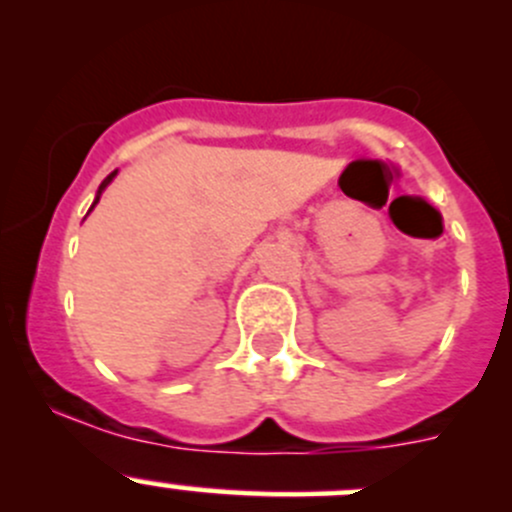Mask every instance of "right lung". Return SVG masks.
Listing matches in <instances>:
<instances>
[{"mask_svg":"<svg viewBox=\"0 0 512 512\" xmlns=\"http://www.w3.org/2000/svg\"><path fill=\"white\" fill-rule=\"evenodd\" d=\"M113 175H116V170H113V173L111 175H106V180H103V183L101 185H98V195H96V200H94V205L98 203V198H101V193H103V188H106V185L108 183H111V180H113ZM94 205H91V208H94Z\"/></svg>","mask_w":512,"mask_h":512,"instance_id":"1","label":"right lung"}]
</instances>
